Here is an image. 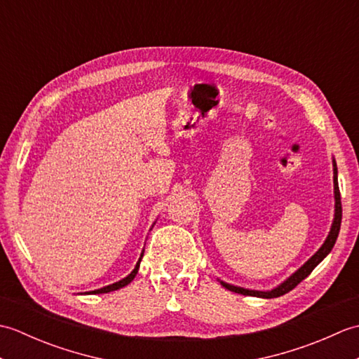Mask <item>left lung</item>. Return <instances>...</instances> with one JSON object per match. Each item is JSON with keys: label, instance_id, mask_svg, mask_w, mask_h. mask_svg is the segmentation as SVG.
Instances as JSON below:
<instances>
[{"label": "left lung", "instance_id": "obj_1", "mask_svg": "<svg viewBox=\"0 0 359 359\" xmlns=\"http://www.w3.org/2000/svg\"><path fill=\"white\" fill-rule=\"evenodd\" d=\"M333 185H334V219H333V224H332V228H330V233H329V236H327V239L323 243V247L319 248L316 253L301 266L299 270L293 273L287 280L282 282L279 287L270 290V292H257V290L241 288V287L225 284V282H220V284H222L226 290H230V292H234V293H241V294H245V296L266 297V299H270V297H278V296L288 293L290 290H293L297 284H299L301 280L306 279L309 274L315 270V266L319 262H321L327 255L330 253L333 245H334V242H337V239H338V234H339L342 208H341V194H339V187H338V168H337V163H334V162H333Z\"/></svg>", "mask_w": 359, "mask_h": 359}]
</instances>
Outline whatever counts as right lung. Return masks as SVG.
Listing matches in <instances>:
<instances>
[{
  "mask_svg": "<svg viewBox=\"0 0 359 359\" xmlns=\"http://www.w3.org/2000/svg\"><path fill=\"white\" fill-rule=\"evenodd\" d=\"M142 256H143V253H142ZM142 256H140V259H139V262H137V265H135V269L131 271V274H128V276L125 278V279H121V280H118V282H116V284H111V285H106V287H103V288H98V290H94V292H89V294H98V293H109V292H114V290H118V288H121V287H125V285H128L129 282H131L134 278H135V274H137V271H139V266H140V261H142Z\"/></svg>",
  "mask_w": 359,
  "mask_h": 359,
  "instance_id": "1",
  "label": "right lung"
}]
</instances>
